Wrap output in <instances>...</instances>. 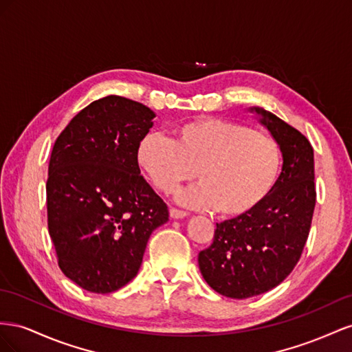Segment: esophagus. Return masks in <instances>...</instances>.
Here are the masks:
<instances>
[{
    "instance_id": "1",
    "label": "esophagus",
    "mask_w": 352,
    "mask_h": 352,
    "mask_svg": "<svg viewBox=\"0 0 352 352\" xmlns=\"http://www.w3.org/2000/svg\"><path fill=\"white\" fill-rule=\"evenodd\" d=\"M169 215H170V218H174V219H182V218L187 217V212H186V210H182V209L170 208L169 209Z\"/></svg>"
}]
</instances>
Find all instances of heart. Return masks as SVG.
<instances>
[{
  "mask_svg": "<svg viewBox=\"0 0 352 352\" xmlns=\"http://www.w3.org/2000/svg\"><path fill=\"white\" fill-rule=\"evenodd\" d=\"M174 140L148 131L137 146L138 165L165 195L197 177L178 200L224 217L243 215L273 190L282 166L276 140L219 118H197L173 129Z\"/></svg>",
  "mask_w": 352,
  "mask_h": 352,
  "instance_id": "obj_1",
  "label": "heart"
}]
</instances>
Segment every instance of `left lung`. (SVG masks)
Wrapping results in <instances>:
<instances>
[{
  "label": "left lung",
  "mask_w": 352,
  "mask_h": 352,
  "mask_svg": "<svg viewBox=\"0 0 352 352\" xmlns=\"http://www.w3.org/2000/svg\"><path fill=\"white\" fill-rule=\"evenodd\" d=\"M283 155L282 174L256 208L217 224L199 268L215 292L256 296L292 273L302 255L316 206L314 152L305 135L264 109L252 107Z\"/></svg>",
  "instance_id": "1"
}]
</instances>
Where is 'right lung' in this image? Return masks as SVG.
<instances>
[{
    "label": "right lung",
    "mask_w": 352,
    "mask_h": 352,
    "mask_svg": "<svg viewBox=\"0 0 352 352\" xmlns=\"http://www.w3.org/2000/svg\"><path fill=\"white\" fill-rule=\"evenodd\" d=\"M155 113L107 96L82 109L57 137L48 165V233L63 274L110 294L137 276L150 234L169 217L140 174L137 146Z\"/></svg>",
    "instance_id": "right-lung-1"
}]
</instances>
